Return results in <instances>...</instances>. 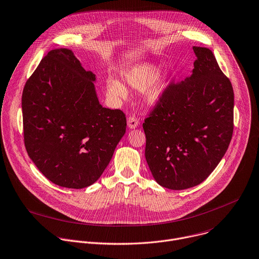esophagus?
<instances>
[{
	"label": "esophagus",
	"instance_id": "obj_1",
	"mask_svg": "<svg viewBox=\"0 0 259 259\" xmlns=\"http://www.w3.org/2000/svg\"><path fill=\"white\" fill-rule=\"evenodd\" d=\"M127 124H128V127H129L130 129H135V128H137V127L139 126V121H138L135 117L131 116V117L128 118Z\"/></svg>",
	"mask_w": 259,
	"mask_h": 259
}]
</instances>
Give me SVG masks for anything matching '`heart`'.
<instances>
[{
	"instance_id": "obj_1",
	"label": "heart",
	"mask_w": 259,
	"mask_h": 259,
	"mask_svg": "<svg viewBox=\"0 0 259 259\" xmlns=\"http://www.w3.org/2000/svg\"><path fill=\"white\" fill-rule=\"evenodd\" d=\"M125 81L135 90H144V99L149 106H155L160 102L166 88L165 76L157 75V68L150 64H141L131 68L125 74ZM107 90L114 98L126 97L124 85L118 80L109 81Z\"/></svg>"
}]
</instances>
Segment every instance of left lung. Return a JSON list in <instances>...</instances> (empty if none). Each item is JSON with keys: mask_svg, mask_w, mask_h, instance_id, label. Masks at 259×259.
I'll return each mask as SVG.
<instances>
[{"mask_svg": "<svg viewBox=\"0 0 259 259\" xmlns=\"http://www.w3.org/2000/svg\"><path fill=\"white\" fill-rule=\"evenodd\" d=\"M190 76L169 83L142 125L145 158L162 187L183 190L202 183L225 155L234 129V92L212 52L193 47Z\"/></svg>", "mask_w": 259, "mask_h": 259, "instance_id": "obj_1", "label": "left lung"}]
</instances>
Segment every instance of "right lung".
I'll list each match as a JSON object with an SVG mask.
<instances>
[{
	"mask_svg": "<svg viewBox=\"0 0 259 259\" xmlns=\"http://www.w3.org/2000/svg\"><path fill=\"white\" fill-rule=\"evenodd\" d=\"M96 79L71 50L57 49L25 83V147L41 174L58 186L81 189L98 181L126 132L125 114L100 104Z\"/></svg>",
	"mask_w": 259,
	"mask_h": 259,
	"instance_id": "obj_1",
	"label": "right lung"
}]
</instances>
